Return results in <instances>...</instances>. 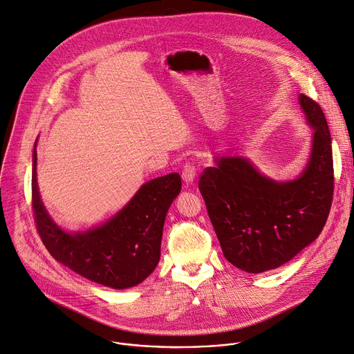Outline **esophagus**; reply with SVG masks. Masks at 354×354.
<instances>
[{
  "mask_svg": "<svg viewBox=\"0 0 354 354\" xmlns=\"http://www.w3.org/2000/svg\"><path fill=\"white\" fill-rule=\"evenodd\" d=\"M183 180H184V183L185 184H191L192 181H194V178H195V176H197V167H195V165L191 162V160H188L185 165H184V167H183Z\"/></svg>",
  "mask_w": 354,
  "mask_h": 354,
  "instance_id": "34e87169",
  "label": "esophagus"
}]
</instances>
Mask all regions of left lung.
Returning <instances> with one entry per match:
<instances>
[{"instance_id":"8db88e82","label":"left lung","mask_w":354,"mask_h":354,"mask_svg":"<svg viewBox=\"0 0 354 354\" xmlns=\"http://www.w3.org/2000/svg\"><path fill=\"white\" fill-rule=\"evenodd\" d=\"M299 104L313 132L310 159L299 178L277 183L243 157H222L200 176L209 219L229 263L263 272L291 260L322 232L333 201V156L321 105Z\"/></svg>"}]
</instances>
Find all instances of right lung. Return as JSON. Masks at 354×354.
<instances>
[{"instance_id": "1", "label": "right lung", "mask_w": 354, "mask_h": 354, "mask_svg": "<svg viewBox=\"0 0 354 354\" xmlns=\"http://www.w3.org/2000/svg\"><path fill=\"white\" fill-rule=\"evenodd\" d=\"M180 189L177 173L154 178L102 226L84 233H66L50 219L39 197L33 149L32 209L39 236L59 263L105 287L122 290L138 286L156 268L165 219Z\"/></svg>"}]
</instances>
